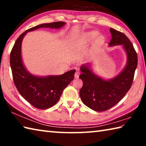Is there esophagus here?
I'll use <instances>...</instances> for the list:
<instances>
[{
    "mask_svg": "<svg viewBox=\"0 0 146 146\" xmlns=\"http://www.w3.org/2000/svg\"><path fill=\"white\" fill-rule=\"evenodd\" d=\"M79 75H80V71H76L75 74V78H78L79 77Z\"/></svg>",
    "mask_w": 146,
    "mask_h": 146,
    "instance_id": "1",
    "label": "esophagus"
}]
</instances>
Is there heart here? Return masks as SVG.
Listing matches in <instances>:
<instances>
[{
	"label": "heart",
	"mask_w": 146,
	"mask_h": 146,
	"mask_svg": "<svg viewBox=\"0 0 146 146\" xmlns=\"http://www.w3.org/2000/svg\"><path fill=\"white\" fill-rule=\"evenodd\" d=\"M99 35V33L97 31H90L89 33H86L84 36L83 40L84 42L86 43H90L91 42H92L93 40L97 37ZM104 40V37L102 36H99L97 38V42L99 43H101Z\"/></svg>",
	"instance_id": "1"
}]
</instances>
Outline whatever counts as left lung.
Wrapping results in <instances>:
<instances>
[{
  "mask_svg": "<svg viewBox=\"0 0 146 146\" xmlns=\"http://www.w3.org/2000/svg\"><path fill=\"white\" fill-rule=\"evenodd\" d=\"M111 40L110 46L122 45L127 55L125 68L115 77L104 80L94 73L90 64L80 67L79 76L83 86L80 90L81 100L86 106L96 111H104L111 108L122 99L132 85L137 67V54L132 43L125 35L110 28Z\"/></svg>",
  "mask_w": 146,
  "mask_h": 146,
  "instance_id": "left-lung-1",
  "label": "left lung"
}]
</instances>
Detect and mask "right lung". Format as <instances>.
I'll list each match as a JSON object with an SVG mask.
<instances>
[{
    "label": "right lung",
    "mask_w": 146,
    "mask_h": 146,
    "mask_svg": "<svg viewBox=\"0 0 146 146\" xmlns=\"http://www.w3.org/2000/svg\"><path fill=\"white\" fill-rule=\"evenodd\" d=\"M64 22L42 24L22 33L17 39L10 53V66L13 82L20 94L35 108L46 110L55 105L63 91L74 78L75 70L60 75L38 76L31 74L24 66L21 56L23 38L28 32L41 28L60 29Z\"/></svg>",
    "instance_id": "add662e5"
}]
</instances>
